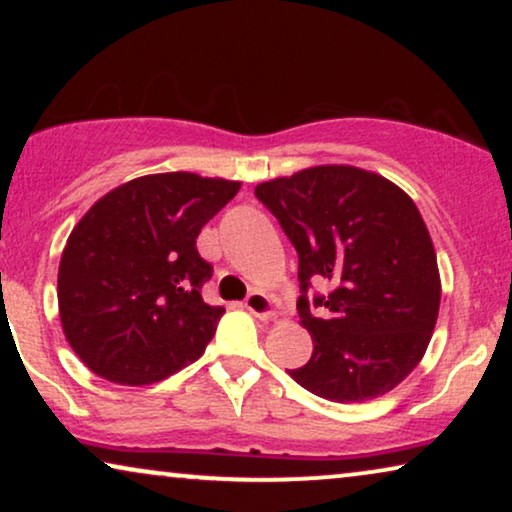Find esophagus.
I'll list each match as a JSON object with an SVG mask.
<instances>
[{"label": "esophagus", "instance_id": "1", "mask_svg": "<svg viewBox=\"0 0 512 512\" xmlns=\"http://www.w3.org/2000/svg\"><path fill=\"white\" fill-rule=\"evenodd\" d=\"M244 310H249L254 317H261V319H268L275 314V305H272V300L265 296L261 291H251L247 298H244Z\"/></svg>", "mask_w": 512, "mask_h": 512}]
</instances>
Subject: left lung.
I'll use <instances>...</instances> for the list:
<instances>
[{
    "mask_svg": "<svg viewBox=\"0 0 512 512\" xmlns=\"http://www.w3.org/2000/svg\"><path fill=\"white\" fill-rule=\"evenodd\" d=\"M298 251L310 361L289 370L335 403L387 394L429 347L440 307L436 251L415 202L380 174L319 165L256 186ZM324 278L328 294H310Z\"/></svg>",
    "mask_w": 512,
    "mask_h": 512,
    "instance_id": "left-lung-1",
    "label": "left lung"
}]
</instances>
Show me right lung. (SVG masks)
I'll return each instance as SVG.
<instances>
[{
    "label": "right lung",
    "instance_id": "right-lung-1",
    "mask_svg": "<svg viewBox=\"0 0 512 512\" xmlns=\"http://www.w3.org/2000/svg\"><path fill=\"white\" fill-rule=\"evenodd\" d=\"M240 181L149 174L97 200L62 251V331L95 375L151 384L198 361L223 307L202 300L212 263L195 240Z\"/></svg>",
    "mask_w": 512,
    "mask_h": 512
}]
</instances>
